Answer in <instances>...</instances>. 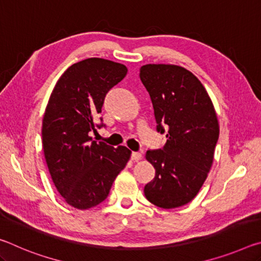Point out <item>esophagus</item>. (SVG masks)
<instances>
[{
	"label": "esophagus",
	"instance_id": "esophagus-1",
	"mask_svg": "<svg viewBox=\"0 0 261 261\" xmlns=\"http://www.w3.org/2000/svg\"><path fill=\"white\" fill-rule=\"evenodd\" d=\"M141 158H143V154H141L140 152H132L131 153V159L134 161H139Z\"/></svg>",
	"mask_w": 261,
	"mask_h": 261
}]
</instances>
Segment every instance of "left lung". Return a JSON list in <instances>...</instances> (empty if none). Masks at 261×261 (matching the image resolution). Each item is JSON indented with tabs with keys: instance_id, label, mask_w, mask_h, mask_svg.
I'll return each instance as SVG.
<instances>
[{
	"instance_id": "1",
	"label": "left lung",
	"mask_w": 261,
	"mask_h": 261,
	"mask_svg": "<svg viewBox=\"0 0 261 261\" xmlns=\"http://www.w3.org/2000/svg\"><path fill=\"white\" fill-rule=\"evenodd\" d=\"M139 77L151 96L156 131L167 137L162 148L146 152L155 176L144 193L158 207L176 208L191 201L205 182L219 139L218 117L205 87L189 70L146 64Z\"/></svg>"
}]
</instances>
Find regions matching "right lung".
<instances>
[{
    "label": "right lung",
    "instance_id": "add662e5",
    "mask_svg": "<svg viewBox=\"0 0 261 261\" xmlns=\"http://www.w3.org/2000/svg\"><path fill=\"white\" fill-rule=\"evenodd\" d=\"M125 65L92 57L72 64L57 81L42 121V146L53 182L64 200L88 210L108 197L131 151L92 140L106 126L100 117L105 98L126 76Z\"/></svg>",
    "mask_w": 261,
    "mask_h": 261
}]
</instances>
